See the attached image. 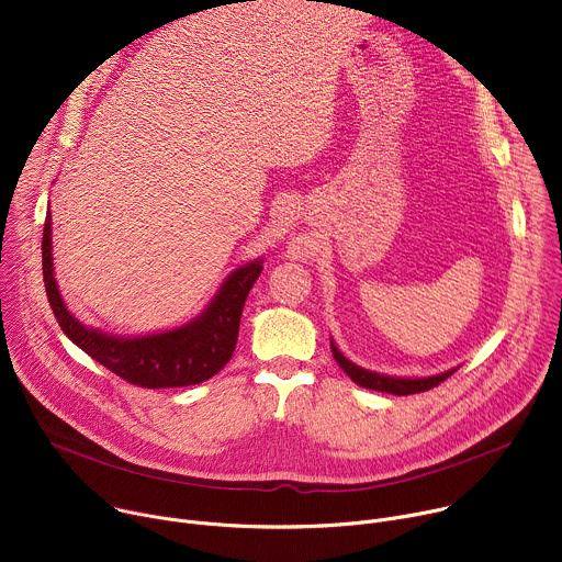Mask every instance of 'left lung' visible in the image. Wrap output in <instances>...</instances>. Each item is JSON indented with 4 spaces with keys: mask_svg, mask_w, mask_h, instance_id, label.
<instances>
[{
    "mask_svg": "<svg viewBox=\"0 0 562 562\" xmlns=\"http://www.w3.org/2000/svg\"><path fill=\"white\" fill-rule=\"evenodd\" d=\"M331 353L336 358V362L340 364V369L360 386L364 389H373V391H384V393H393V395H412V393H420V391H429L434 386H438L442 380H447L456 369H449L445 373L438 375H429V378H393V375H382L375 371H367L358 364H353L351 360H347L340 349L331 342Z\"/></svg>",
    "mask_w": 562,
    "mask_h": 562,
    "instance_id": "left-lung-1",
    "label": "left lung"
}]
</instances>
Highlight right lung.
I'll return each mask as SVG.
<instances>
[{"label":"right lung","mask_w":562,"mask_h":562,"mask_svg":"<svg viewBox=\"0 0 562 562\" xmlns=\"http://www.w3.org/2000/svg\"><path fill=\"white\" fill-rule=\"evenodd\" d=\"M50 247L48 211L42 237V269L46 295L61 331L109 371L144 389L189 386L215 375L235 351L247 295L262 273V260L235 269L204 313L184 327L139 338H117L85 327L66 308L55 282Z\"/></svg>","instance_id":"1"}]
</instances>
